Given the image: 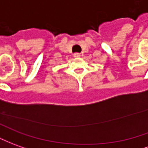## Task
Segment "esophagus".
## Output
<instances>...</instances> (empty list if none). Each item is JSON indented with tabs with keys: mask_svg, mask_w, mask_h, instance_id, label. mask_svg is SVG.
<instances>
[{
	"mask_svg": "<svg viewBox=\"0 0 148 148\" xmlns=\"http://www.w3.org/2000/svg\"><path fill=\"white\" fill-rule=\"evenodd\" d=\"M80 53H74V57L75 58H80Z\"/></svg>",
	"mask_w": 148,
	"mask_h": 148,
	"instance_id": "34e87169",
	"label": "esophagus"
}]
</instances>
